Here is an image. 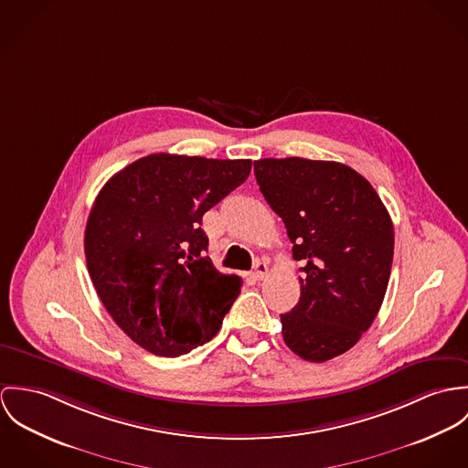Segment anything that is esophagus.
I'll return each instance as SVG.
<instances>
[{
    "instance_id": "1",
    "label": "esophagus",
    "mask_w": 468,
    "mask_h": 468,
    "mask_svg": "<svg viewBox=\"0 0 468 468\" xmlns=\"http://www.w3.org/2000/svg\"><path fill=\"white\" fill-rule=\"evenodd\" d=\"M267 263L265 261H257V265H255V271H253V278L255 280H263L265 278V274H267Z\"/></svg>"
}]
</instances>
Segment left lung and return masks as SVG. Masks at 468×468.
Segmentation results:
<instances>
[{"label": "left lung", "mask_w": 468, "mask_h": 468, "mask_svg": "<svg viewBox=\"0 0 468 468\" xmlns=\"http://www.w3.org/2000/svg\"><path fill=\"white\" fill-rule=\"evenodd\" d=\"M255 176L302 260L298 305L282 314L285 345L324 363L348 352L382 305L393 261V222L354 168L303 157L259 159Z\"/></svg>", "instance_id": "1"}]
</instances>
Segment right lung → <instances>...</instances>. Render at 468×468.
<instances>
[{"instance_id": "add662e5", "label": "right lung", "mask_w": 468, "mask_h": 468, "mask_svg": "<svg viewBox=\"0 0 468 468\" xmlns=\"http://www.w3.org/2000/svg\"><path fill=\"white\" fill-rule=\"evenodd\" d=\"M251 159L151 154L116 172L88 217L91 282L114 323L142 348L179 357L208 343L240 294L218 272L203 215L240 186Z\"/></svg>"}]
</instances>
